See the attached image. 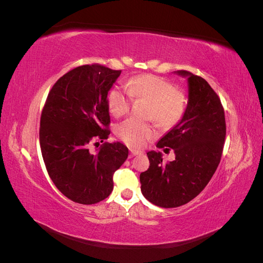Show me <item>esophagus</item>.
<instances>
[{
	"label": "esophagus",
	"instance_id": "obj_1",
	"mask_svg": "<svg viewBox=\"0 0 263 263\" xmlns=\"http://www.w3.org/2000/svg\"><path fill=\"white\" fill-rule=\"evenodd\" d=\"M141 154V151L139 150H134V149H130V158L135 157V156H138Z\"/></svg>",
	"mask_w": 263,
	"mask_h": 263
}]
</instances>
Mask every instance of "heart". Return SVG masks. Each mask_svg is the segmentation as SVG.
Segmentation results:
<instances>
[{
  "instance_id": "obj_1",
  "label": "heart",
  "mask_w": 263,
  "mask_h": 263,
  "mask_svg": "<svg viewBox=\"0 0 263 263\" xmlns=\"http://www.w3.org/2000/svg\"><path fill=\"white\" fill-rule=\"evenodd\" d=\"M133 101L149 103L148 118L164 128H171L181 122L185 114L187 98L182 90L176 89L166 79L155 74H140L124 83V90L114 87L107 95L109 113L121 117L129 112ZM116 135L127 145L142 147L153 139L156 130L150 124L139 123L135 119H126L117 125Z\"/></svg>"
}]
</instances>
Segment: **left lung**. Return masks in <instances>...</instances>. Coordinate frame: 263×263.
Masks as SVG:
<instances>
[{
    "label": "left lung",
    "mask_w": 263,
    "mask_h": 263,
    "mask_svg": "<svg viewBox=\"0 0 263 263\" xmlns=\"http://www.w3.org/2000/svg\"><path fill=\"white\" fill-rule=\"evenodd\" d=\"M189 102L181 122L163 136L158 148L169 146L176 160L164 163L161 153H147L150 165L140 173L141 193L164 209L179 208L200 194L220 162L226 137L225 112L208 81L185 70Z\"/></svg>",
    "instance_id": "left-lung-1"
}]
</instances>
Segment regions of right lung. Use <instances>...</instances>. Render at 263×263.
<instances>
[{"instance_id":"obj_1","label":"right lung","mask_w":263,"mask_h":263,"mask_svg":"<svg viewBox=\"0 0 263 263\" xmlns=\"http://www.w3.org/2000/svg\"><path fill=\"white\" fill-rule=\"evenodd\" d=\"M122 70L93 63L77 67L53 84L41 116L39 142L50 179L60 192L79 204L99 203L112 193L113 176L128 157L121 142L108 138L107 93Z\"/></svg>"}]
</instances>
